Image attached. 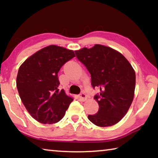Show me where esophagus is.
<instances>
[{"instance_id":"1","label":"esophagus","mask_w":158,"mask_h":158,"mask_svg":"<svg viewBox=\"0 0 158 158\" xmlns=\"http://www.w3.org/2000/svg\"><path fill=\"white\" fill-rule=\"evenodd\" d=\"M79 98H80V100H81V101H85L87 100V96H86V95L85 94V93H81V94L79 95Z\"/></svg>"}]
</instances>
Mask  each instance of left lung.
Returning a JSON list of instances; mask_svg holds the SVG:
<instances>
[{
  "label": "left lung",
  "mask_w": 158,
  "mask_h": 158,
  "mask_svg": "<svg viewBox=\"0 0 158 158\" xmlns=\"http://www.w3.org/2000/svg\"><path fill=\"white\" fill-rule=\"evenodd\" d=\"M75 53L90 74L92 86L100 87V94L94 97L99 105L98 111L89 115L88 118L100 127L116 124L125 116L133 101L135 69L122 53L105 45L84 47Z\"/></svg>",
  "instance_id": "left-lung-1"
}]
</instances>
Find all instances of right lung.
<instances>
[{
  "instance_id": "1",
  "label": "right lung",
  "mask_w": 158,
  "mask_h": 158,
  "mask_svg": "<svg viewBox=\"0 0 158 158\" xmlns=\"http://www.w3.org/2000/svg\"><path fill=\"white\" fill-rule=\"evenodd\" d=\"M74 51L49 45L33 53L21 64L17 77L19 95L31 116L43 124L63 118L73 98L58 89V73Z\"/></svg>"
}]
</instances>
